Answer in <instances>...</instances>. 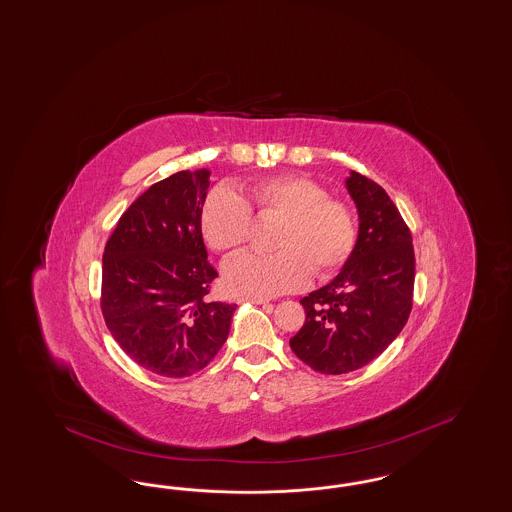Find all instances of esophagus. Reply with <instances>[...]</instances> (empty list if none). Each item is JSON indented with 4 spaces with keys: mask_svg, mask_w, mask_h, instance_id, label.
Returning a JSON list of instances; mask_svg holds the SVG:
<instances>
[{
    "mask_svg": "<svg viewBox=\"0 0 512 512\" xmlns=\"http://www.w3.org/2000/svg\"><path fill=\"white\" fill-rule=\"evenodd\" d=\"M240 300H246V302H253V304H266L268 300L263 297H242Z\"/></svg>",
    "mask_w": 512,
    "mask_h": 512,
    "instance_id": "esophagus-1",
    "label": "esophagus"
}]
</instances>
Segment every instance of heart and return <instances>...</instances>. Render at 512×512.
Masks as SVG:
<instances>
[{"label":"heart","instance_id":"obj_1","mask_svg":"<svg viewBox=\"0 0 512 512\" xmlns=\"http://www.w3.org/2000/svg\"><path fill=\"white\" fill-rule=\"evenodd\" d=\"M274 221L266 255L246 253L225 266L227 287L270 297L295 291L308 282L335 276L348 263L357 242L352 206L308 177L295 174L261 177L238 193L213 189L200 208L204 242L221 255L240 251L251 240L253 217Z\"/></svg>","mask_w":512,"mask_h":512}]
</instances>
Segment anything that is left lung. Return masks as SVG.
Masks as SVG:
<instances>
[{
	"mask_svg": "<svg viewBox=\"0 0 512 512\" xmlns=\"http://www.w3.org/2000/svg\"><path fill=\"white\" fill-rule=\"evenodd\" d=\"M348 191L359 212V236L335 280L300 299L306 319L291 350L321 374L371 363L403 331L414 295V247L388 193L352 172Z\"/></svg>",
	"mask_w": 512,
	"mask_h": 512,
	"instance_id": "1",
	"label": "left lung"
}]
</instances>
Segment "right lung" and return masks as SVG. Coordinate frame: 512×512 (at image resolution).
Masks as SVG:
<instances>
[{"label": "right lung", "mask_w": 512, "mask_h": 512, "mask_svg": "<svg viewBox=\"0 0 512 512\" xmlns=\"http://www.w3.org/2000/svg\"><path fill=\"white\" fill-rule=\"evenodd\" d=\"M208 170L151 185L121 215L102 259L107 329L143 369L166 378L202 371L230 331L236 304L210 300L217 278L200 232Z\"/></svg>", "instance_id": "1"}]
</instances>
